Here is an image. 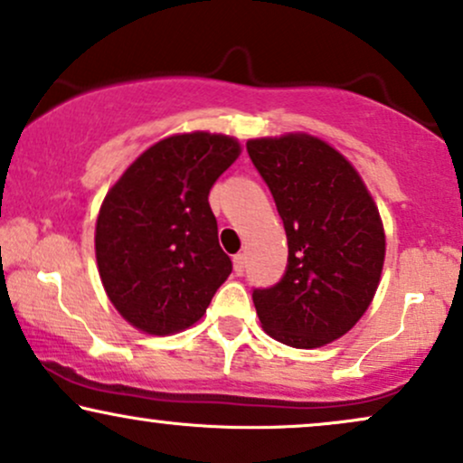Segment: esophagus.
<instances>
[{
  "instance_id": "obj_1",
  "label": "esophagus",
  "mask_w": 463,
  "mask_h": 463,
  "mask_svg": "<svg viewBox=\"0 0 463 463\" xmlns=\"http://www.w3.org/2000/svg\"><path fill=\"white\" fill-rule=\"evenodd\" d=\"M232 265H235V274L243 276V271H246V254L239 252L232 256Z\"/></svg>"
}]
</instances>
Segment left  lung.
<instances>
[{
  "mask_svg": "<svg viewBox=\"0 0 463 463\" xmlns=\"http://www.w3.org/2000/svg\"><path fill=\"white\" fill-rule=\"evenodd\" d=\"M246 146L288 241L280 282L254 288L256 315L288 347L336 341L366 313L380 285L386 254L380 211L354 165L319 137L288 133Z\"/></svg>",
  "mask_w": 463,
  "mask_h": 463,
  "instance_id": "left-lung-1",
  "label": "left lung"
}]
</instances>
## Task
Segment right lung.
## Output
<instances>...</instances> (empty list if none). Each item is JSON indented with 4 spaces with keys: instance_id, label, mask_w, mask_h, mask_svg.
Masks as SVG:
<instances>
[{
    "instance_id": "1",
    "label": "right lung",
    "mask_w": 463,
    "mask_h": 463,
    "mask_svg": "<svg viewBox=\"0 0 463 463\" xmlns=\"http://www.w3.org/2000/svg\"><path fill=\"white\" fill-rule=\"evenodd\" d=\"M239 153L235 137L222 133L170 136L144 150L105 196L94 232L99 276L137 330L168 336L194 326L231 276L209 192Z\"/></svg>"
}]
</instances>
